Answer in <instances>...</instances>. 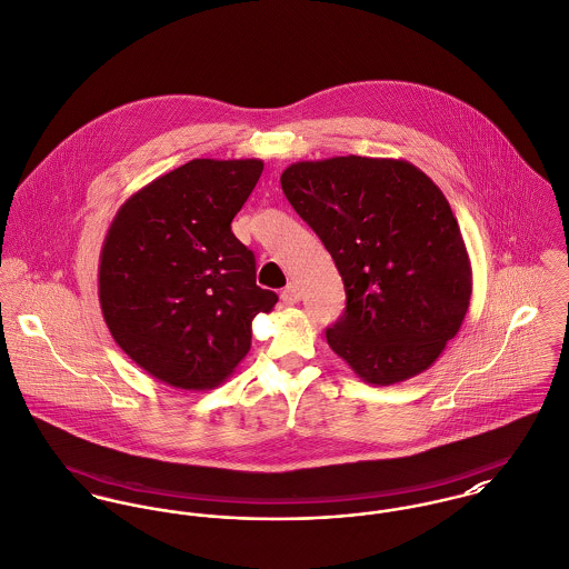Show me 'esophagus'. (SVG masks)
Masks as SVG:
<instances>
[{
    "label": "esophagus",
    "instance_id": "esophagus-1",
    "mask_svg": "<svg viewBox=\"0 0 569 569\" xmlns=\"http://www.w3.org/2000/svg\"><path fill=\"white\" fill-rule=\"evenodd\" d=\"M280 300L287 305V307H293L300 302V289L296 284H287L280 293Z\"/></svg>",
    "mask_w": 569,
    "mask_h": 569
}]
</instances>
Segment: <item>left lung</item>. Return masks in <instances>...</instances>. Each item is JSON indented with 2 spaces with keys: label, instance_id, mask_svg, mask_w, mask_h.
<instances>
[{
  "label": "left lung",
  "instance_id": "obj_1",
  "mask_svg": "<svg viewBox=\"0 0 569 569\" xmlns=\"http://www.w3.org/2000/svg\"><path fill=\"white\" fill-rule=\"evenodd\" d=\"M280 184L343 278L330 350L378 387L426 371L471 300L466 241L441 189L409 160L355 154L293 162Z\"/></svg>",
  "mask_w": 569,
  "mask_h": 569
}]
</instances>
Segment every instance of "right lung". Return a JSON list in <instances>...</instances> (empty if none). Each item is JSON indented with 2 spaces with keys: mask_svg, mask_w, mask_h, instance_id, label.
I'll list each match as a JSON object with an SVG mask.
<instances>
[{
  "mask_svg": "<svg viewBox=\"0 0 569 569\" xmlns=\"http://www.w3.org/2000/svg\"><path fill=\"white\" fill-rule=\"evenodd\" d=\"M260 173L259 158L189 160L132 193L106 232L103 321L169 387H219L250 352L252 319L278 302L257 287L254 254L230 230Z\"/></svg>",
  "mask_w": 569,
  "mask_h": 569,
  "instance_id": "obj_1",
  "label": "right lung"
}]
</instances>
